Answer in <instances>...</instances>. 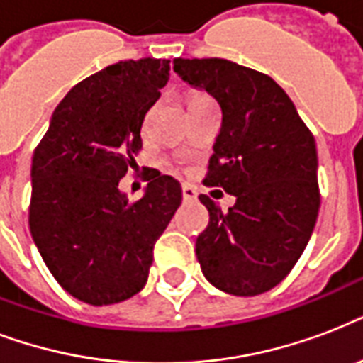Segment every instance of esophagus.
<instances>
[{
    "instance_id": "34e87169",
    "label": "esophagus",
    "mask_w": 363,
    "mask_h": 363,
    "mask_svg": "<svg viewBox=\"0 0 363 363\" xmlns=\"http://www.w3.org/2000/svg\"><path fill=\"white\" fill-rule=\"evenodd\" d=\"M182 198H184V201H194L196 199V188H192L190 184H182Z\"/></svg>"
}]
</instances>
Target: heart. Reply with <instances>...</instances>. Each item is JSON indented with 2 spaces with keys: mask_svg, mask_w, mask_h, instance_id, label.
<instances>
[{
  "mask_svg": "<svg viewBox=\"0 0 363 363\" xmlns=\"http://www.w3.org/2000/svg\"><path fill=\"white\" fill-rule=\"evenodd\" d=\"M198 96H199V94H198Z\"/></svg>",
  "mask_w": 363,
  "mask_h": 363,
  "instance_id": "1",
  "label": "heart"
}]
</instances>
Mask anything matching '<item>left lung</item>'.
Here are the masks:
<instances>
[{"instance_id":"obj_1","label":"left lung","mask_w":363,"mask_h":363,"mask_svg":"<svg viewBox=\"0 0 363 363\" xmlns=\"http://www.w3.org/2000/svg\"><path fill=\"white\" fill-rule=\"evenodd\" d=\"M173 69L222 109L207 186L235 196L222 213L201 194L209 226L196 254L205 279L233 296H258L292 271L315 230L320 190L316 143L271 77L222 58H175Z\"/></svg>"}]
</instances>
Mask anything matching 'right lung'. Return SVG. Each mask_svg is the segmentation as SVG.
Here are the masks:
<instances>
[{
  "label": "right lung",
  "instance_id": "right-lung-1",
  "mask_svg": "<svg viewBox=\"0 0 363 363\" xmlns=\"http://www.w3.org/2000/svg\"><path fill=\"white\" fill-rule=\"evenodd\" d=\"M169 60H125L67 92L31 160L30 230L65 292L111 305L141 292L152 250L182 199L181 184L152 169L143 198L118 182L143 147L147 111L169 81Z\"/></svg>",
  "mask_w": 363,
  "mask_h": 363
}]
</instances>
